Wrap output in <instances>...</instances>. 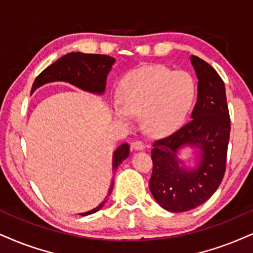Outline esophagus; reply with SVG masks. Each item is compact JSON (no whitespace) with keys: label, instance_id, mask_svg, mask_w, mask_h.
Instances as JSON below:
<instances>
[{"label":"esophagus","instance_id":"1","mask_svg":"<svg viewBox=\"0 0 253 253\" xmlns=\"http://www.w3.org/2000/svg\"><path fill=\"white\" fill-rule=\"evenodd\" d=\"M131 148L133 150H143L144 149V143L142 141H133L131 143Z\"/></svg>","mask_w":253,"mask_h":253}]
</instances>
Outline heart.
<instances>
[{
	"instance_id": "1",
	"label": "heart",
	"mask_w": 253,
	"mask_h": 253,
	"mask_svg": "<svg viewBox=\"0 0 253 253\" xmlns=\"http://www.w3.org/2000/svg\"><path fill=\"white\" fill-rule=\"evenodd\" d=\"M196 97V83L186 71H173L163 65L143 67L121 80L114 115L129 122L143 115L149 132L164 135L176 130L185 120Z\"/></svg>"
}]
</instances>
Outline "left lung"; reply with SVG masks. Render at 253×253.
I'll list each match as a JSON object with an SVG mask.
<instances>
[{
    "label": "left lung",
    "mask_w": 253,
    "mask_h": 253,
    "mask_svg": "<svg viewBox=\"0 0 253 253\" xmlns=\"http://www.w3.org/2000/svg\"><path fill=\"white\" fill-rule=\"evenodd\" d=\"M191 63L198 77L191 120L155 141L151 150L154 167L149 188L156 202L170 212H185L207 202L222 183L226 169L231 126L225 85L204 60L192 55ZM185 145L201 150V161L195 169L183 168L176 156Z\"/></svg>",
    "instance_id": "obj_1"
}]
</instances>
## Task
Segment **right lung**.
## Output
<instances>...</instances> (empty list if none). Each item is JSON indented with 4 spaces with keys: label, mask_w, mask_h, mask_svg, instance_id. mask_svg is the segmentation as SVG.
<instances>
[{
    "label": "right lung",
    "mask_w": 253,
    "mask_h": 253,
    "mask_svg": "<svg viewBox=\"0 0 253 253\" xmlns=\"http://www.w3.org/2000/svg\"><path fill=\"white\" fill-rule=\"evenodd\" d=\"M115 58L107 55L99 54H83V52H70L62 56L57 61L45 68L44 70L36 77L33 84L31 92H34L39 86L55 81H64L69 82L79 88L86 90V91L103 93L107 83V76L111 70ZM129 144L124 143L118 146L117 150L114 152L112 160V171H117L120 164L129 156ZM114 180H112L109 195L112 191ZM107 199L103 201L97 208L90 210L88 212L81 213V216H86L97 212L105 204Z\"/></svg>",
    "instance_id": "obj_1"
}]
</instances>
